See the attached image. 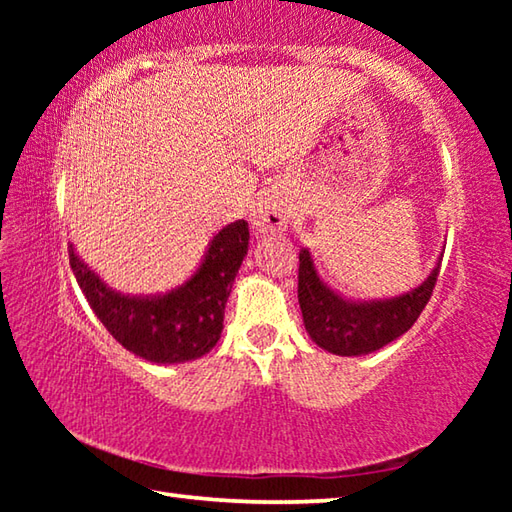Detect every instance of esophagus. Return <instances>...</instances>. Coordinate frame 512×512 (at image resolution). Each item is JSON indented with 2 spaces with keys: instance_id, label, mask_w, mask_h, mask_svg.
I'll return each instance as SVG.
<instances>
[{
  "instance_id": "esophagus-1",
  "label": "esophagus",
  "mask_w": 512,
  "mask_h": 512,
  "mask_svg": "<svg viewBox=\"0 0 512 512\" xmlns=\"http://www.w3.org/2000/svg\"><path fill=\"white\" fill-rule=\"evenodd\" d=\"M289 223V212L282 203H277L275 198H262L255 205L253 214H250V225L257 235H275V232L287 230Z\"/></svg>"
}]
</instances>
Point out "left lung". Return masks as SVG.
Returning a JSON list of instances; mask_svg holds the SVG:
<instances>
[{
    "mask_svg": "<svg viewBox=\"0 0 512 512\" xmlns=\"http://www.w3.org/2000/svg\"><path fill=\"white\" fill-rule=\"evenodd\" d=\"M440 259L420 287L388 300L357 302L339 296L320 280L307 248L300 250L298 302L305 329L318 348L339 357H361L409 332L427 307L440 273Z\"/></svg>",
    "mask_w": 512,
    "mask_h": 512,
    "instance_id": "1",
    "label": "left lung"
}]
</instances>
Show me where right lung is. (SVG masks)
<instances>
[{
    "instance_id": "right-lung-1",
    "label": "right lung",
    "mask_w": 512,
    "mask_h": 512,
    "mask_svg": "<svg viewBox=\"0 0 512 512\" xmlns=\"http://www.w3.org/2000/svg\"><path fill=\"white\" fill-rule=\"evenodd\" d=\"M248 223H228L212 237L196 273L158 296L110 289L69 244V264L103 327L137 357L185 363L203 357L221 339L225 302L248 253Z\"/></svg>"
}]
</instances>
